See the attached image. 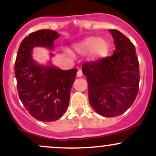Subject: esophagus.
Here are the masks:
<instances>
[{"label":"esophagus","mask_w":156,"mask_h":156,"mask_svg":"<svg viewBox=\"0 0 156 156\" xmlns=\"http://www.w3.org/2000/svg\"><path fill=\"white\" fill-rule=\"evenodd\" d=\"M82 75H83V73H82L81 69H78V72H77V76H78V77H81Z\"/></svg>","instance_id":"obj_1"}]
</instances>
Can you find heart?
<instances>
[{
    "label": "heart",
    "mask_w": 156,
    "mask_h": 156,
    "mask_svg": "<svg viewBox=\"0 0 156 156\" xmlns=\"http://www.w3.org/2000/svg\"><path fill=\"white\" fill-rule=\"evenodd\" d=\"M74 49L80 54H85L92 51L93 58H102L108 54L109 43L105 39L98 37H89L76 44Z\"/></svg>",
    "instance_id": "1"
}]
</instances>
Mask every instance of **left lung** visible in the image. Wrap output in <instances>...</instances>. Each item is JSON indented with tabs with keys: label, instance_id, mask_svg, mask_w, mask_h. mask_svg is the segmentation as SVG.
<instances>
[{
	"label": "left lung",
	"instance_id": "1",
	"mask_svg": "<svg viewBox=\"0 0 156 156\" xmlns=\"http://www.w3.org/2000/svg\"><path fill=\"white\" fill-rule=\"evenodd\" d=\"M116 49L112 55L85 62L82 72L88 82L89 100L94 110L105 117H117L133 105L140 76L133 44L115 29H110Z\"/></svg>",
	"mask_w": 156,
	"mask_h": 156
}]
</instances>
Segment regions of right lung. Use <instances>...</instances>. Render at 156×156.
Listing matches in <instances>:
<instances>
[{
	"mask_svg": "<svg viewBox=\"0 0 156 156\" xmlns=\"http://www.w3.org/2000/svg\"><path fill=\"white\" fill-rule=\"evenodd\" d=\"M59 36L48 29L31 33L20 43L15 61L20 99L32 117L42 122L57 120L66 112L77 69L62 70L39 65L32 58L31 52L38 46L53 48V41Z\"/></svg>",
	"mask_w": 156,
	"mask_h": 156,
	"instance_id": "add662e5",
	"label": "right lung"
}]
</instances>
